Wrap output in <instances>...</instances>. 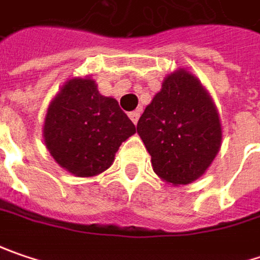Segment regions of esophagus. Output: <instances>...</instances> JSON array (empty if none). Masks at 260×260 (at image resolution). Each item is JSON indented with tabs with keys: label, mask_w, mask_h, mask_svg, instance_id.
Segmentation results:
<instances>
[{
	"label": "esophagus",
	"mask_w": 260,
	"mask_h": 260,
	"mask_svg": "<svg viewBox=\"0 0 260 260\" xmlns=\"http://www.w3.org/2000/svg\"><path fill=\"white\" fill-rule=\"evenodd\" d=\"M128 117H130V120H132L133 123L137 124V121H139V117H140V110L130 112V114H128Z\"/></svg>",
	"instance_id": "34e87169"
}]
</instances>
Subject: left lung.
<instances>
[{
  "mask_svg": "<svg viewBox=\"0 0 260 260\" xmlns=\"http://www.w3.org/2000/svg\"><path fill=\"white\" fill-rule=\"evenodd\" d=\"M137 133L153 171L173 186L205 174L221 148L222 128L212 98L193 74L178 69L139 118Z\"/></svg>",
  "mask_w": 260,
  "mask_h": 260,
  "instance_id": "8db88e82",
  "label": "left lung"
}]
</instances>
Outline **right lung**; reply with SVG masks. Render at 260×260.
I'll return each mask as SVG.
<instances>
[{
    "instance_id": "right-lung-1",
    "label": "right lung",
    "mask_w": 260,
    "mask_h": 260,
    "mask_svg": "<svg viewBox=\"0 0 260 260\" xmlns=\"http://www.w3.org/2000/svg\"><path fill=\"white\" fill-rule=\"evenodd\" d=\"M136 127L118 102L99 93L90 77H74L51 101L44 123L46 149L76 177H93L114 162Z\"/></svg>"
}]
</instances>
